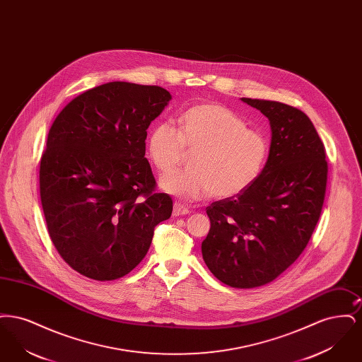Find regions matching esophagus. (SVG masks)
<instances>
[{
  "label": "esophagus",
  "mask_w": 362,
  "mask_h": 362,
  "mask_svg": "<svg viewBox=\"0 0 362 362\" xmlns=\"http://www.w3.org/2000/svg\"><path fill=\"white\" fill-rule=\"evenodd\" d=\"M189 207H186L185 205L179 204V202H175V204H173V216H175V217H177V216H185V214H189Z\"/></svg>",
  "instance_id": "34e87169"
}]
</instances>
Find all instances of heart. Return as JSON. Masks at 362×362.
Wrapping results in <instances>:
<instances>
[{"mask_svg":"<svg viewBox=\"0 0 362 362\" xmlns=\"http://www.w3.org/2000/svg\"><path fill=\"white\" fill-rule=\"evenodd\" d=\"M185 151L194 152L192 170L164 177L161 189L187 202L210 195L226 199L258 180L267 163L269 142L223 104H195L179 117L177 130L160 123L146 141L148 157L161 175L182 164Z\"/></svg>","mask_w":362,"mask_h":362,"instance_id":"heart-1","label":"heart"}]
</instances>
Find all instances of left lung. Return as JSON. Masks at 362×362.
<instances>
[{"label":"left lung","mask_w":362,"mask_h":362,"mask_svg":"<svg viewBox=\"0 0 362 362\" xmlns=\"http://www.w3.org/2000/svg\"><path fill=\"white\" fill-rule=\"evenodd\" d=\"M241 100L269 118L270 153L250 189L206 207L202 257L225 285L250 289L276 279L307 247L325 202L328 165L325 145L301 110Z\"/></svg>","instance_id":"left-lung-1"}]
</instances>
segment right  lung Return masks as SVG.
Instances as JSON below:
<instances>
[{
    "label": "right lung",
    "mask_w": 362,
    "mask_h": 362,
    "mask_svg": "<svg viewBox=\"0 0 362 362\" xmlns=\"http://www.w3.org/2000/svg\"><path fill=\"white\" fill-rule=\"evenodd\" d=\"M167 89L114 81L74 98L52 122L40 158V201L58 254L96 281L130 273L173 214L145 157L146 129Z\"/></svg>",
    "instance_id": "obj_1"
}]
</instances>
